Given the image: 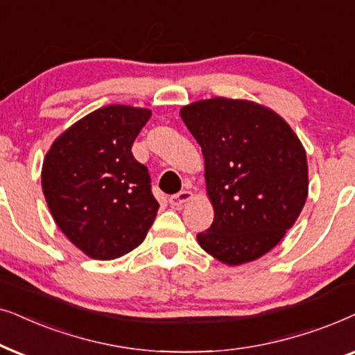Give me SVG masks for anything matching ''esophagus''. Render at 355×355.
Segmentation results:
<instances>
[{
	"mask_svg": "<svg viewBox=\"0 0 355 355\" xmlns=\"http://www.w3.org/2000/svg\"><path fill=\"white\" fill-rule=\"evenodd\" d=\"M191 200H193V193L183 190V191H180V193H177V195L170 196V198H168V202H170V205H172V206H182V205H185V202L191 201Z\"/></svg>",
	"mask_w": 355,
	"mask_h": 355,
	"instance_id": "esophagus-1",
	"label": "esophagus"
}]
</instances>
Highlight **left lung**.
I'll return each mask as SVG.
<instances>
[{"label": "left lung", "mask_w": 355, "mask_h": 355, "mask_svg": "<svg viewBox=\"0 0 355 355\" xmlns=\"http://www.w3.org/2000/svg\"><path fill=\"white\" fill-rule=\"evenodd\" d=\"M205 155L214 220L201 248L237 266L266 254L304 209L309 165L300 139L271 108L214 97L180 110Z\"/></svg>", "instance_id": "1"}]
</instances>
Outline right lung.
<instances>
[{"label":"right lung","instance_id":"1","mask_svg":"<svg viewBox=\"0 0 355 355\" xmlns=\"http://www.w3.org/2000/svg\"><path fill=\"white\" fill-rule=\"evenodd\" d=\"M148 108L108 105L58 136L45 155L42 190L60 230L94 259L139 247L157 214L148 167L131 153Z\"/></svg>","mask_w":355,"mask_h":355}]
</instances>
